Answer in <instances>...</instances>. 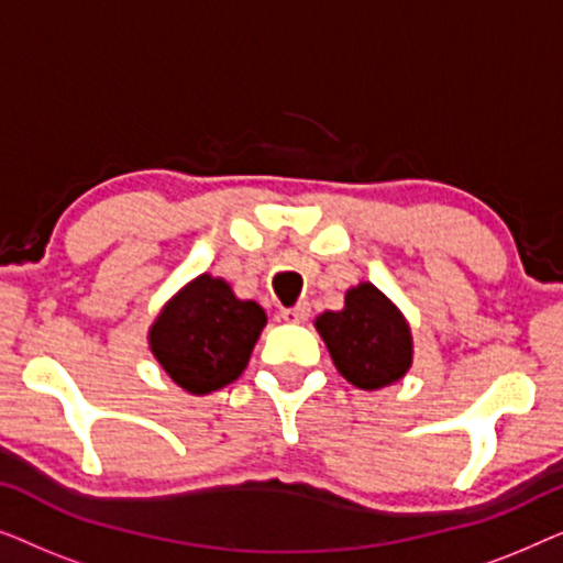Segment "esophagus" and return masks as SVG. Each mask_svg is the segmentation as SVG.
Wrapping results in <instances>:
<instances>
[{"label": "esophagus", "instance_id": "34e87169", "mask_svg": "<svg viewBox=\"0 0 563 563\" xmlns=\"http://www.w3.org/2000/svg\"><path fill=\"white\" fill-rule=\"evenodd\" d=\"M282 318L287 322H305L310 318V305H295V307H287V310H282Z\"/></svg>", "mask_w": 563, "mask_h": 563}]
</instances>
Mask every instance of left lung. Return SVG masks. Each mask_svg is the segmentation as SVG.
Masks as SVG:
<instances>
[{"label": "left lung", "mask_w": 563, "mask_h": 563, "mask_svg": "<svg viewBox=\"0 0 563 563\" xmlns=\"http://www.w3.org/2000/svg\"><path fill=\"white\" fill-rule=\"evenodd\" d=\"M314 328L338 374L353 387L376 391L410 372L415 353L410 322L372 282L345 291L341 310L318 314Z\"/></svg>", "instance_id": "1"}]
</instances>
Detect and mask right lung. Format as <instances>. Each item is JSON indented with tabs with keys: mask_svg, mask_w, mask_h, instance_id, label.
<instances>
[{
	"mask_svg": "<svg viewBox=\"0 0 563 563\" xmlns=\"http://www.w3.org/2000/svg\"><path fill=\"white\" fill-rule=\"evenodd\" d=\"M264 328V307L238 299L220 276L199 274L161 307L148 349L184 391L210 395L245 372Z\"/></svg>",
	"mask_w": 563,
	"mask_h": 563,
	"instance_id": "add662e5",
	"label": "right lung"
}]
</instances>
